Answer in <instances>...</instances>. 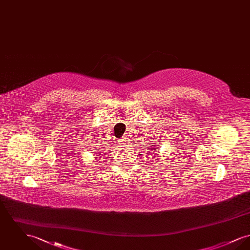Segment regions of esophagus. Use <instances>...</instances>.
Wrapping results in <instances>:
<instances>
[{
    "label": "esophagus",
    "instance_id": "34e87169",
    "mask_svg": "<svg viewBox=\"0 0 250 250\" xmlns=\"http://www.w3.org/2000/svg\"><path fill=\"white\" fill-rule=\"evenodd\" d=\"M117 143H118L119 146H123L124 144L126 143V140H125V139H118L117 140Z\"/></svg>",
    "mask_w": 250,
    "mask_h": 250
}]
</instances>
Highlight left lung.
<instances>
[{"mask_svg": "<svg viewBox=\"0 0 250 250\" xmlns=\"http://www.w3.org/2000/svg\"><path fill=\"white\" fill-rule=\"evenodd\" d=\"M153 149H155V148H153Z\"/></svg>", "mask_w": 250, "mask_h": 250, "instance_id": "obj_1", "label": "left lung"}]
</instances>
